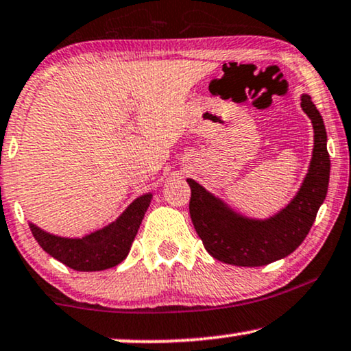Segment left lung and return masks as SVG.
Here are the masks:
<instances>
[{
  "label": "left lung",
  "instance_id": "obj_1",
  "mask_svg": "<svg viewBox=\"0 0 351 351\" xmlns=\"http://www.w3.org/2000/svg\"><path fill=\"white\" fill-rule=\"evenodd\" d=\"M302 109L315 130L310 170L292 202L278 215L268 219L244 218L194 180H188L191 219L213 258L236 266L269 265L292 254L310 232L328 194L330 160L324 121L308 95L302 96Z\"/></svg>",
  "mask_w": 351,
  "mask_h": 351
}]
</instances>
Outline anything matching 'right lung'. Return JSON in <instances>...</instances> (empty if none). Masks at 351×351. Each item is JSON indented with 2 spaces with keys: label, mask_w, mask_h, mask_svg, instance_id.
<instances>
[{
  "label": "right lung",
  "mask_w": 351,
  "mask_h": 351,
  "mask_svg": "<svg viewBox=\"0 0 351 351\" xmlns=\"http://www.w3.org/2000/svg\"><path fill=\"white\" fill-rule=\"evenodd\" d=\"M151 199L152 194L141 195L114 223L82 239L49 234L32 223L30 230L41 249L69 268L77 271L107 269L127 258Z\"/></svg>",
  "instance_id": "right-lung-1"
}]
</instances>
